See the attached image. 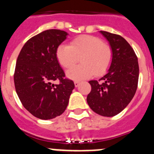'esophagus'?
Here are the masks:
<instances>
[{
    "label": "esophagus",
    "instance_id": "obj_1",
    "mask_svg": "<svg viewBox=\"0 0 154 154\" xmlns=\"http://www.w3.org/2000/svg\"><path fill=\"white\" fill-rule=\"evenodd\" d=\"M74 85H75L76 88H77L80 85V82L79 81H74Z\"/></svg>",
    "mask_w": 154,
    "mask_h": 154
}]
</instances>
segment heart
<instances>
[{
  "label": "heart",
  "instance_id": "heart-1",
  "mask_svg": "<svg viewBox=\"0 0 154 154\" xmlns=\"http://www.w3.org/2000/svg\"><path fill=\"white\" fill-rule=\"evenodd\" d=\"M57 58L63 67L69 69L79 62L82 63L66 72L74 81L101 75L110 66L112 50L109 44L97 36L84 35L73 39L68 45H60L57 49Z\"/></svg>",
  "mask_w": 154,
  "mask_h": 154
}]
</instances>
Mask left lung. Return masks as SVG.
I'll return each instance as SVG.
<instances>
[{
	"instance_id": "left-lung-1",
	"label": "left lung",
	"mask_w": 154,
	"mask_h": 154,
	"mask_svg": "<svg viewBox=\"0 0 154 154\" xmlns=\"http://www.w3.org/2000/svg\"><path fill=\"white\" fill-rule=\"evenodd\" d=\"M112 50L108 73L98 81H90L91 91L87 97L91 109L106 117L118 115L129 105L136 94L139 80L138 58L129 42L119 35L105 31Z\"/></svg>"
}]
</instances>
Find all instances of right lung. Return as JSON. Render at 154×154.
<instances>
[{
  "mask_svg": "<svg viewBox=\"0 0 154 154\" xmlns=\"http://www.w3.org/2000/svg\"><path fill=\"white\" fill-rule=\"evenodd\" d=\"M67 33L49 29L29 38L20 51L14 73V87L21 104L40 119H52L66 110L74 88L59 64L57 49ZM58 80V85L52 82Z\"/></svg>",
  "mask_w": 154,
  "mask_h": 154,
  "instance_id": "right-lung-1",
  "label": "right lung"
}]
</instances>
